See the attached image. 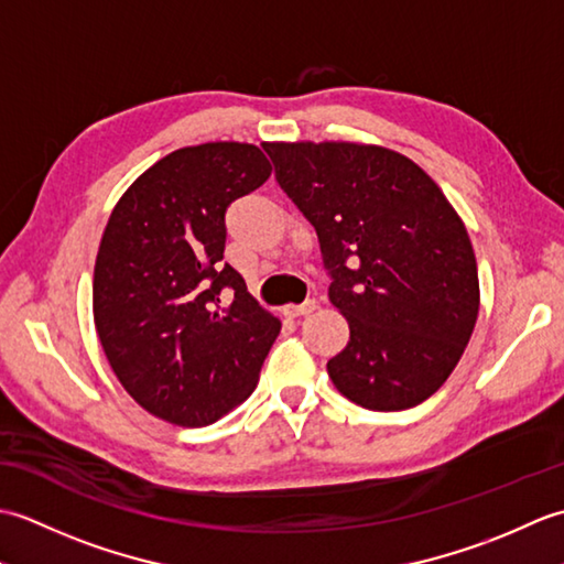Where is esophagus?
Masks as SVG:
<instances>
[{
    "label": "esophagus",
    "instance_id": "obj_1",
    "mask_svg": "<svg viewBox=\"0 0 564 564\" xmlns=\"http://www.w3.org/2000/svg\"><path fill=\"white\" fill-rule=\"evenodd\" d=\"M315 307H317L315 301H305L303 305H289V307H283V313L289 315V317H305V315L313 313Z\"/></svg>",
    "mask_w": 564,
    "mask_h": 564
}]
</instances>
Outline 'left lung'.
<instances>
[{"label":"left lung","mask_w":564,"mask_h":564,"mask_svg":"<svg viewBox=\"0 0 564 564\" xmlns=\"http://www.w3.org/2000/svg\"><path fill=\"white\" fill-rule=\"evenodd\" d=\"M275 182L315 227L349 344L327 373L376 412L422 404L458 366L480 310L460 215L422 166L361 142H263Z\"/></svg>","instance_id":"1"}]
</instances>
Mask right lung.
I'll use <instances>...</instances> for the list:
<instances>
[{
	"label": "right lung",
	"instance_id": "obj_1",
	"mask_svg": "<svg viewBox=\"0 0 564 564\" xmlns=\"http://www.w3.org/2000/svg\"><path fill=\"white\" fill-rule=\"evenodd\" d=\"M271 176L249 142L154 162L111 210L94 267V325L142 410L206 426L254 392L281 322L223 263L225 213Z\"/></svg>",
	"mask_w": 564,
	"mask_h": 564
}]
</instances>
